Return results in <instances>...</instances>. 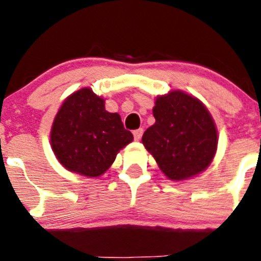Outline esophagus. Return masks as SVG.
Masks as SVG:
<instances>
[{"mask_svg":"<svg viewBox=\"0 0 261 261\" xmlns=\"http://www.w3.org/2000/svg\"><path fill=\"white\" fill-rule=\"evenodd\" d=\"M142 134H143V129H142V128H139V129H136L133 132L134 139H136V141H139V139H141V137H142Z\"/></svg>","mask_w":261,"mask_h":261,"instance_id":"1","label":"esophagus"}]
</instances>
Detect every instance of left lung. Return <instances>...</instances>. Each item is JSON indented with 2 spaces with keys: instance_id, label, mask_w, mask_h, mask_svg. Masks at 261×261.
Returning <instances> with one entry per match:
<instances>
[{
  "instance_id": "8db88e82",
  "label": "left lung",
  "mask_w": 261,
  "mask_h": 261,
  "mask_svg": "<svg viewBox=\"0 0 261 261\" xmlns=\"http://www.w3.org/2000/svg\"><path fill=\"white\" fill-rule=\"evenodd\" d=\"M153 125L143 133L142 143L170 180L180 181L204 171L217 151L215 120L197 97L170 91L157 96Z\"/></svg>"
}]
</instances>
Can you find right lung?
<instances>
[{
	"label": "right lung",
	"mask_w": 261,
	"mask_h": 261,
	"mask_svg": "<svg viewBox=\"0 0 261 261\" xmlns=\"http://www.w3.org/2000/svg\"><path fill=\"white\" fill-rule=\"evenodd\" d=\"M104 102L84 87L64 100L51 125L50 144L57 160L82 176L104 174L118 152L133 141L120 115L107 112Z\"/></svg>",
	"instance_id": "obj_1"
}]
</instances>
